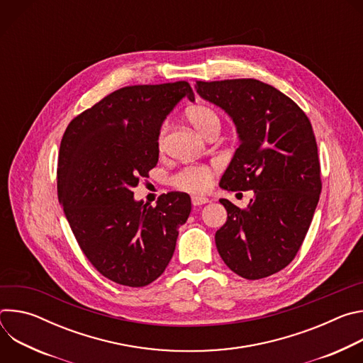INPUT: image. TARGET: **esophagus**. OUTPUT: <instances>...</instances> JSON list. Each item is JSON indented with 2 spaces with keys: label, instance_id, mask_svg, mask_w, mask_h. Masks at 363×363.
<instances>
[{
  "label": "esophagus",
  "instance_id": "esophagus-1",
  "mask_svg": "<svg viewBox=\"0 0 363 363\" xmlns=\"http://www.w3.org/2000/svg\"><path fill=\"white\" fill-rule=\"evenodd\" d=\"M191 201H192V205L198 206V205H203V203H206V202H208L210 199L206 198V196H198V195H194V196L191 198Z\"/></svg>",
  "mask_w": 363,
  "mask_h": 363
}]
</instances>
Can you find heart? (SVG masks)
<instances>
[{"instance_id":"obj_1","label":"heart","mask_w":363,"mask_h":363,"mask_svg":"<svg viewBox=\"0 0 363 363\" xmlns=\"http://www.w3.org/2000/svg\"><path fill=\"white\" fill-rule=\"evenodd\" d=\"M185 115L189 123L195 128V130L205 138L211 132L221 129V119L218 113L213 108L206 105H194L186 109ZM168 129H169L168 123L164 122L158 130L157 145L160 149H164L165 146ZM211 179H213V172L208 167L192 165V167L184 168L177 175H174L172 184L179 189L199 194L208 189V186L211 185Z\"/></svg>"}]
</instances>
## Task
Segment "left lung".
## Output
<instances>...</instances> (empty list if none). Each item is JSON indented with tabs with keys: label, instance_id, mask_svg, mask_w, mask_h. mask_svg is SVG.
I'll use <instances>...</instances> for the list:
<instances>
[{
	"label": "left lung",
	"instance_id": "obj_1",
	"mask_svg": "<svg viewBox=\"0 0 363 363\" xmlns=\"http://www.w3.org/2000/svg\"><path fill=\"white\" fill-rule=\"evenodd\" d=\"M195 89L233 119L240 138L220 186L254 191L244 210L220 199L228 217L216 233L217 250L235 274L269 277L291 263L319 202L312 123L290 97L260 80L196 82Z\"/></svg>",
	"mask_w": 363,
	"mask_h": 363
}]
</instances>
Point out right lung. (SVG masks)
Returning a JSON list of instances; mask_svg holds the SVG:
<instances>
[{
	"instance_id": "right-lung-1",
	"label": "right lung",
	"mask_w": 363,
	"mask_h": 363,
	"mask_svg": "<svg viewBox=\"0 0 363 363\" xmlns=\"http://www.w3.org/2000/svg\"><path fill=\"white\" fill-rule=\"evenodd\" d=\"M182 97L195 100L186 82L122 87L76 116L60 143L65 216L91 266L122 286L143 287L165 272L191 213L185 192L164 194L157 206L132 192L157 167L158 130Z\"/></svg>"
}]
</instances>
